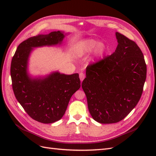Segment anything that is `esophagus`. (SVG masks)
Returning <instances> with one entry per match:
<instances>
[{
    "mask_svg": "<svg viewBox=\"0 0 156 156\" xmlns=\"http://www.w3.org/2000/svg\"><path fill=\"white\" fill-rule=\"evenodd\" d=\"M84 77H85V75H84V73L81 72V73H79V78H80V80H81V81L84 79Z\"/></svg>",
    "mask_w": 156,
    "mask_h": 156,
    "instance_id": "34e87169",
    "label": "esophagus"
}]
</instances>
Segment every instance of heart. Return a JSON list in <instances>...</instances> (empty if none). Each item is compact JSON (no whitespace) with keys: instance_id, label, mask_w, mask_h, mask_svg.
I'll return each instance as SVG.
<instances>
[{"instance_id":"1","label":"heart","mask_w":156,"mask_h":156,"mask_svg":"<svg viewBox=\"0 0 156 156\" xmlns=\"http://www.w3.org/2000/svg\"><path fill=\"white\" fill-rule=\"evenodd\" d=\"M107 50L105 43L97 40L88 38L79 42L76 45V51L79 56H82L92 52V59L94 62L103 58Z\"/></svg>"}]
</instances>
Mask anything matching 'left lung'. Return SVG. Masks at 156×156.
<instances>
[{"mask_svg": "<svg viewBox=\"0 0 156 156\" xmlns=\"http://www.w3.org/2000/svg\"><path fill=\"white\" fill-rule=\"evenodd\" d=\"M118 45L111 55L89 65L82 88L94 120H123L137 104L146 77L143 54L135 41L116 32Z\"/></svg>", "mask_w": 156, "mask_h": 156, "instance_id": "left-lung-1", "label": "left lung"}]
</instances>
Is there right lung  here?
<instances>
[{"mask_svg":"<svg viewBox=\"0 0 156 156\" xmlns=\"http://www.w3.org/2000/svg\"><path fill=\"white\" fill-rule=\"evenodd\" d=\"M66 35L58 30L29 37L19 45L12 60L10 73L15 96L27 114L41 123L51 124L62 119L81 81L78 73L58 72L32 77L28 72L29 56L34 48L62 45Z\"/></svg>","mask_w":156,"mask_h":156,"instance_id":"add662e5","label":"right lung"}]
</instances>
